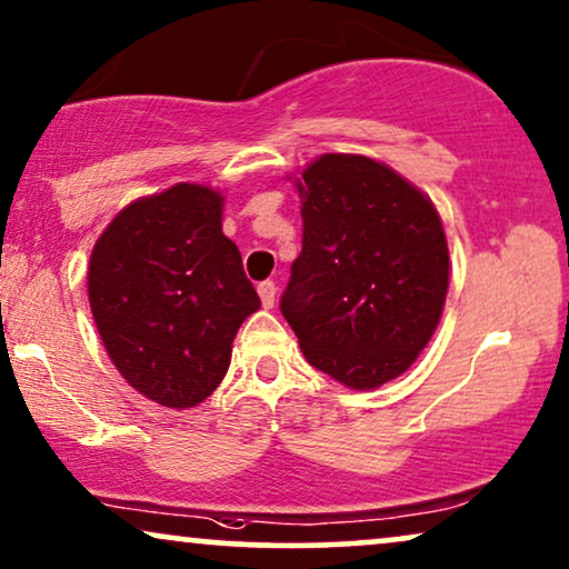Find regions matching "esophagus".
I'll return each mask as SVG.
<instances>
[{
    "mask_svg": "<svg viewBox=\"0 0 569 569\" xmlns=\"http://www.w3.org/2000/svg\"><path fill=\"white\" fill-rule=\"evenodd\" d=\"M257 293H260V301L264 309L276 305V283H272V280H262V283L257 286Z\"/></svg>",
    "mask_w": 569,
    "mask_h": 569,
    "instance_id": "1",
    "label": "esophagus"
}]
</instances>
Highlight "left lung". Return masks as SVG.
<instances>
[{
	"mask_svg": "<svg viewBox=\"0 0 569 569\" xmlns=\"http://www.w3.org/2000/svg\"><path fill=\"white\" fill-rule=\"evenodd\" d=\"M301 254L280 312L315 369L351 390L396 380L435 336L450 252L435 202L388 163L325 153L297 179Z\"/></svg>",
	"mask_w": 569,
	"mask_h": 569,
	"instance_id": "obj_1",
	"label": "left lung"
}]
</instances>
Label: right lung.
I'll return each mask as SVG.
<instances>
[{
  "mask_svg": "<svg viewBox=\"0 0 569 569\" xmlns=\"http://www.w3.org/2000/svg\"><path fill=\"white\" fill-rule=\"evenodd\" d=\"M223 194L181 181L119 210L88 264L106 353L140 396L202 403L229 372L231 343L260 297L223 233Z\"/></svg>",
  "mask_w": 569,
  "mask_h": 569,
  "instance_id": "obj_1",
  "label": "right lung"
}]
</instances>
